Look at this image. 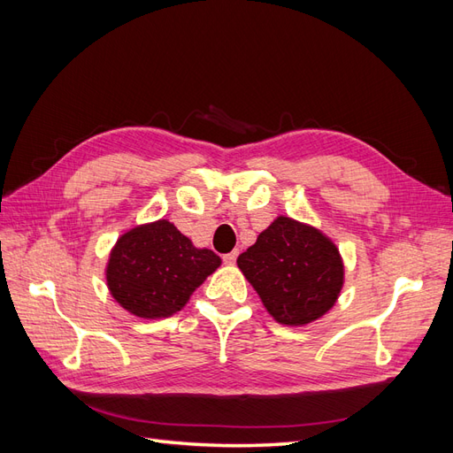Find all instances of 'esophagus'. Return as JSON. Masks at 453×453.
<instances>
[{"label": "esophagus", "instance_id": "1", "mask_svg": "<svg viewBox=\"0 0 453 453\" xmlns=\"http://www.w3.org/2000/svg\"><path fill=\"white\" fill-rule=\"evenodd\" d=\"M236 258H238V250L236 251H232V253H226L225 257H223V260L226 265H234L236 263Z\"/></svg>", "mask_w": 453, "mask_h": 453}]
</instances>
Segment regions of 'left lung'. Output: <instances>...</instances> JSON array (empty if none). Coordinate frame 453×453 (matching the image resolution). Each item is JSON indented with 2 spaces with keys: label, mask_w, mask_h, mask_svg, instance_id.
Wrapping results in <instances>:
<instances>
[{
  "label": "left lung",
  "mask_w": 453,
  "mask_h": 453,
  "mask_svg": "<svg viewBox=\"0 0 453 453\" xmlns=\"http://www.w3.org/2000/svg\"><path fill=\"white\" fill-rule=\"evenodd\" d=\"M238 266L278 323L306 325L331 310L344 283L336 245L318 228L278 217Z\"/></svg>",
  "instance_id": "obj_1"
}]
</instances>
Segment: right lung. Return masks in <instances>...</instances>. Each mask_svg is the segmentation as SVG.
<instances>
[{"instance_id": "right-lung-1", "label": "right lung", "mask_w": 453, "mask_h": 453, "mask_svg": "<svg viewBox=\"0 0 453 453\" xmlns=\"http://www.w3.org/2000/svg\"><path fill=\"white\" fill-rule=\"evenodd\" d=\"M219 265L213 251L196 250L162 219L119 238L109 257L107 285L117 303L138 318H168Z\"/></svg>"}]
</instances>
